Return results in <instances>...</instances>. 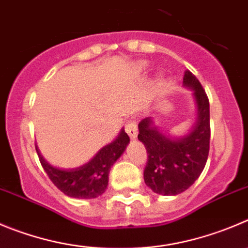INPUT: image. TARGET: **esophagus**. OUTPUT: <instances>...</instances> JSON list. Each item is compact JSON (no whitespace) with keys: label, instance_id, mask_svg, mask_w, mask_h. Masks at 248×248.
I'll return each mask as SVG.
<instances>
[{"label":"esophagus","instance_id":"34e87169","mask_svg":"<svg viewBox=\"0 0 248 248\" xmlns=\"http://www.w3.org/2000/svg\"><path fill=\"white\" fill-rule=\"evenodd\" d=\"M124 129H126V132L128 133V136L132 138V140L137 137L138 128H137V124H136V121L129 120V121L124 124Z\"/></svg>","mask_w":248,"mask_h":248}]
</instances>
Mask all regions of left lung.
I'll use <instances>...</instances> for the list:
<instances>
[{
	"label": "left lung",
	"mask_w": 248,
	"mask_h": 248,
	"mask_svg": "<svg viewBox=\"0 0 248 248\" xmlns=\"http://www.w3.org/2000/svg\"><path fill=\"white\" fill-rule=\"evenodd\" d=\"M184 84L193 89L198 112L188 135L181 138L164 135L150 117L138 124V140L148 154L144 182L153 192L163 196H176L189 188L202 173L209 154V100L200 80L189 71L185 72Z\"/></svg>",
	"instance_id": "8db88e82"
}]
</instances>
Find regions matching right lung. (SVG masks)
Instances as JSON below:
<instances>
[{"instance_id":"right-lung-1","label":"right lung","mask_w":248,"mask_h":248,"mask_svg":"<svg viewBox=\"0 0 248 248\" xmlns=\"http://www.w3.org/2000/svg\"><path fill=\"white\" fill-rule=\"evenodd\" d=\"M129 143V137L124 129L110 144L101 148L94 158L77 169L63 170L50 165L41 156L36 148L41 166L48 179L66 196L80 200L96 198L105 192L108 184V172L113 163L121 156Z\"/></svg>"}]
</instances>
